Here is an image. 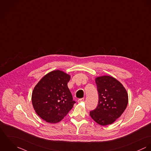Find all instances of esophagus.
<instances>
[{"instance_id":"obj_1","label":"esophagus","mask_w":151,"mask_h":151,"mask_svg":"<svg viewBox=\"0 0 151 151\" xmlns=\"http://www.w3.org/2000/svg\"><path fill=\"white\" fill-rule=\"evenodd\" d=\"M84 101V99H79L78 100V103H81V102H83Z\"/></svg>"}]
</instances>
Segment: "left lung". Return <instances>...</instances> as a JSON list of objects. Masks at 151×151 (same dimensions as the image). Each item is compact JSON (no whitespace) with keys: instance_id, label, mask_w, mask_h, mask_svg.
Returning <instances> with one entry per match:
<instances>
[{"instance_id":"8db88e82","label":"left lung","mask_w":151,"mask_h":151,"mask_svg":"<svg viewBox=\"0 0 151 151\" xmlns=\"http://www.w3.org/2000/svg\"><path fill=\"white\" fill-rule=\"evenodd\" d=\"M95 81L99 100L97 107L90 112V115L100 125L111 124L125 111L129 102L127 92L123 84L111 76H99Z\"/></svg>"}]
</instances>
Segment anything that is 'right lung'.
<instances>
[{"instance_id": "1", "label": "right lung", "mask_w": 151, "mask_h": 151, "mask_svg": "<svg viewBox=\"0 0 151 151\" xmlns=\"http://www.w3.org/2000/svg\"><path fill=\"white\" fill-rule=\"evenodd\" d=\"M70 76L60 70L51 71L35 86L32 94L34 110L50 123H57L73 108L75 101L67 84Z\"/></svg>"}]
</instances>
